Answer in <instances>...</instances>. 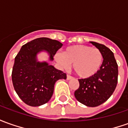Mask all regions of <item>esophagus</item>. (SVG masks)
<instances>
[{"mask_svg":"<svg viewBox=\"0 0 128 128\" xmlns=\"http://www.w3.org/2000/svg\"><path fill=\"white\" fill-rule=\"evenodd\" d=\"M72 78H73V77L71 76H69V75L66 76V79H67V80H71V79Z\"/></svg>","mask_w":128,"mask_h":128,"instance_id":"esophagus-1","label":"esophagus"}]
</instances>
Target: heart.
I'll return each mask as SVG.
<instances>
[{"instance_id":"b5f03b06","label":"heart","mask_w":128,"mask_h":128,"mask_svg":"<svg viewBox=\"0 0 128 128\" xmlns=\"http://www.w3.org/2000/svg\"><path fill=\"white\" fill-rule=\"evenodd\" d=\"M54 58L62 68H67L73 64L74 71L82 78L97 74L104 60L100 50L86 45L70 46L63 53H57Z\"/></svg>"}]
</instances>
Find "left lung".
<instances>
[{"label":"left lung","mask_w":128,"mask_h":128,"mask_svg":"<svg viewBox=\"0 0 128 128\" xmlns=\"http://www.w3.org/2000/svg\"><path fill=\"white\" fill-rule=\"evenodd\" d=\"M90 43L102 51L104 57L103 64L97 74L88 78L79 79L80 86L74 95L81 104L95 107L105 102L114 92L118 82V69L111 50L96 42Z\"/></svg>","instance_id":"8db88e82"}]
</instances>
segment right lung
Returning <instances> with one entry per match:
<instances>
[{"label":"right lung","mask_w":128,"mask_h":128,"mask_svg":"<svg viewBox=\"0 0 128 128\" xmlns=\"http://www.w3.org/2000/svg\"><path fill=\"white\" fill-rule=\"evenodd\" d=\"M63 46L56 40L38 38L21 48L14 59L12 80L16 94L25 104L39 106L51 99L56 81L66 78V74L47 62H39L37 55L46 52L49 60Z\"/></svg>","instance_id":"right-lung-1"}]
</instances>
